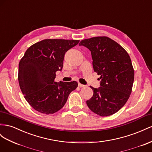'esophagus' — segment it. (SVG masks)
<instances>
[{
	"label": "esophagus",
	"instance_id": "34e87169",
	"mask_svg": "<svg viewBox=\"0 0 152 152\" xmlns=\"http://www.w3.org/2000/svg\"><path fill=\"white\" fill-rule=\"evenodd\" d=\"M79 87H80V88H84V87H86L85 85L81 84H80V83H79Z\"/></svg>",
	"mask_w": 152,
	"mask_h": 152
}]
</instances>
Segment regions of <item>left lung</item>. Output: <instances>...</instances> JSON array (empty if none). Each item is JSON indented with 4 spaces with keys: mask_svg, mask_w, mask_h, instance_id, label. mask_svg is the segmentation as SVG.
I'll list each match as a JSON object with an SVG mask.
<instances>
[{
    "mask_svg": "<svg viewBox=\"0 0 152 152\" xmlns=\"http://www.w3.org/2000/svg\"><path fill=\"white\" fill-rule=\"evenodd\" d=\"M79 45L91 51L93 69L100 75V87L90 86L93 95L86 104L98 115H112L126 104L132 92L134 71L130 57L121 45L106 36L83 39Z\"/></svg>",
    "mask_w": 152,
    "mask_h": 152,
    "instance_id": "8db88e82",
    "label": "left lung"
}]
</instances>
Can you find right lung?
<instances>
[{"label": "right lung", "mask_w": 152, "mask_h": 152, "mask_svg": "<svg viewBox=\"0 0 152 152\" xmlns=\"http://www.w3.org/2000/svg\"><path fill=\"white\" fill-rule=\"evenodd\" d=\"M74 39H43L26 50L18 66L20 89L37 111L54 114L63 107L78 86L76 81L55 82L56 72L62 70L65 53L79 43Z\"/></svg>", "instance_id": "right-lung-1"}]
</instances>
